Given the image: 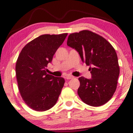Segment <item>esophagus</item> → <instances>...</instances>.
Segmentation results:
<instances>
[{
    "mask_svg": "<svg viewBox=\"0 0 133 133\" xmlns=\"http://www.w3.org/2000/svg\"><path fill=\"white\" fill-rule=\"evenodd\" d=\"M74 78V77H73V76L68 75V76H67V77H66V79H70Z\"/></svg>",
    "mask_w": 133,
    "mask_h": 133,
    "instance_id": "34e87169",
    "label": "esophagus"
}]
</instances>
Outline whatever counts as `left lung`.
Wrapping results in <instances>:
<instances>
[{
  "label": "left lung",
  "instance_id": "obj_1",
  "mask_svg": "<svg viewBox=\"0 0 133 133\" xmlns=\"http://www.w3.org/2000/svg\"><path fill=\"white\" fill-rule=\"evenodd\" d=\"M67 44L78 52L83 63L89 65L91 78L81 77L78 94L92 107H100L112 98L120 74L115 49L102 36L89 30L70 34Z\"/></svg>",
  "mask_w": 133,
  "mask_h": 133
}]
</instances>
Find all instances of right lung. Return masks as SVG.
Instances as JSON below:
<instances>
[{
    "instance_id": "right-lung-1",
    "label": "right lung",
    "mask_w": 133,
    "mask_h": 133,
    "mask_svg": "<svg viewBox=\"0 0 133 133\" xmlns=\"http://www.w3.org/2000/svg\"><path fill=\"white\" fill-rule=\"evenodd\" d=\"M67 35H41L28 42L19 54L16 64L19 90L25 103L33 110L50 109L61 94L64 79L49 75L45 68Z\"/></svg>"
}]
</instances>
